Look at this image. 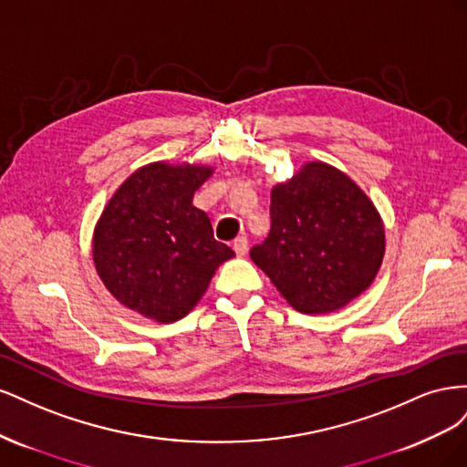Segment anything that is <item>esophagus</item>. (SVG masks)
<instances>
[{"instance_id": "obj_1", "label": "esophagus", "mask_w": 467, "mask_h": 467, "mask_svg": "<svg viewBox=\"0 0 467 467\" xmlns=\"http://www.w3.org/2000/svg\"><path fill=\"white\" fill-rule=\"evenodd\" d=\"M232 247H234V251H235V255H237V257H244V255H247V249H249V245H247V237H244V235L235 237V239H234V244H232Z\"/></svg>"}]
</instances>
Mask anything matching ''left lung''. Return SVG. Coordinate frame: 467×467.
<instances>
[{
  "mask_svg": "<svg viewBox=\"0 0 467 467\" xmlns=\"http://www.w3.org/2000/svg\"><path fill=\"white\" fill-rule=\"evenodd\" d=\"M386 251L372 201L338 169L306 163L271 192V232L249 255L302 314H329L376 278Z\"/></svg>",
  "mask_w": 467,
  "mask_h": 467,
  "instance_id": "8db88e82",
  "label": "left lung"
}]
</instances>
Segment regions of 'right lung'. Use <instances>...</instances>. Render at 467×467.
Returning <instances> with one entry per match:
<instances>
[{"instance_id":"add662e5","label":"right lung","mask_w":467,"mask_h":467,"mask_svg":"<svg viewBox=\"0 0 467 467\" xmlns=\"http://www.w3.org/2000/svg\"><path fill=\"white\" fill-rule=\"evenodd\" d=\"M212 175L202 165L150 163L112 194L97 222L93 261L109 292L160 323L185 317L216 268L235 253L214 239L192 196Z\"/></svg>"}]
</instances>
